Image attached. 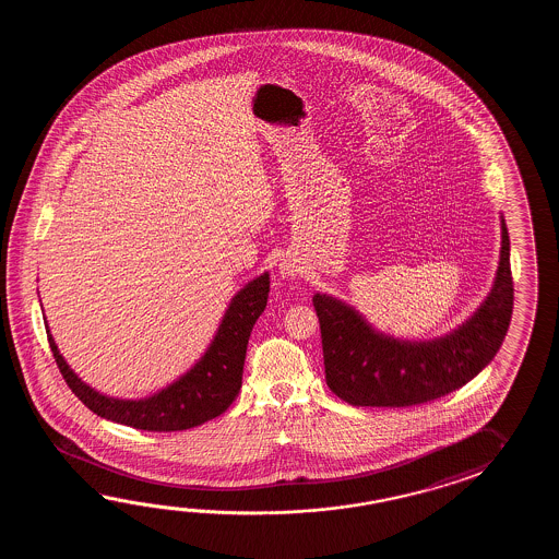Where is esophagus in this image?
<instances>
[{"mask_svg": "<svg viewBox=\"0 0 559 559\" xmlns=\"http://www.w3.org/2000/svg\"><path fill=\"white\" fill-rule=\"evenodd\" d=\"M280 274L284 275V277H296L299 274V265H297L296 260H284V262L280 263Z\"/></svg>", "mask_w": 559, "mask_h": 559, "instance_id": "obj_1", "label": "esophagus"}]
</instances>
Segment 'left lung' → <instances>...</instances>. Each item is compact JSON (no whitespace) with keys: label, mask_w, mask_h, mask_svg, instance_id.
<instances>
[{"label":"left lung","mask_w":559,"mask_h":559,"mask_svg":"<svg viewBox=\"0 0 559 559\" xmlns=\"http://www.w3.org/2000/svg\"><path fill=\"white\" fill-rule=\"evenodd\" d=\"M313 308L320 318L325 381L347 404L407 407L455 392L493 359L510 328L513 280L506 219L493 287L474 316L450 335L429 342L393 340L325 294L313 296Z\"/></svg>","instance_id":"left-lung-1"}]
</instances>
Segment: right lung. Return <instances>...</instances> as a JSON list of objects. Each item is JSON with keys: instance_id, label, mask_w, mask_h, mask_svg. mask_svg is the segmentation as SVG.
<instances>
[{"instance_id": "add662e5", "label": "right lung", "mask_w": 559, "mask_h": 559, "mask_svg": "<svg viewBox=\"0 0 559 559\" xmlns=\"http://www.w3.org/2000/svg\"><path fill=\"white\" fill-rule=\"evenodd\" d=\"M270 294V274L239 289L202 359L166 390L145 400H116L95 392L73 373L48 332L53 359L66 383L97 416L145 431H181L222 416L238 397L251 328L262 316Z\"/></svg>"}]
</instances>
